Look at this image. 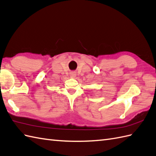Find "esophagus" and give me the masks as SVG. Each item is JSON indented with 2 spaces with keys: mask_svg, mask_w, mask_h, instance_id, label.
Listing matches in <instances>:
<instances>
[{
  "mask_svg": "<svg viewBox=\"0 0 156 156\" xmlns=\"http://www.w3.org/2000/svg\"><path fill=\"white\" fill-rule=\"evenodd\" d=\"M70 76H71V77H72V78L75 77V76H76V72H75V71L71 72V73H70Z\"/></svg>",
  "mask_w": 156,
  "mask_h": 156,
  "instance_id": "34e87169",
  "label": "esophagus"
}]
</instances>
